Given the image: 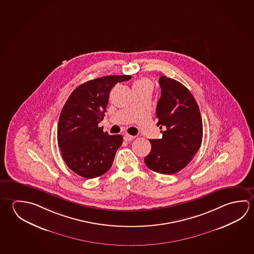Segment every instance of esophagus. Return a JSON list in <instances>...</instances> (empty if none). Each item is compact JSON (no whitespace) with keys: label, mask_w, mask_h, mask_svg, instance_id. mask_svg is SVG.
Listing matches in <instances>:
<instances>
[{"label":"esophagus","mask_w":254,"mask_h":254,"mask_svg":"<svg viewBox=\"0 0 254 254\" xmlns=\"http://www.w3.org/2000/svg\"><path fill=\"white\" fill-rule=\"evenodd\" d=\"M133 138H134V136H133V135H130L128 133H126L125 135H124V140H125L126 142L132 141Z\"/></svg>","instance_id":"obj_1"}]
</instances>
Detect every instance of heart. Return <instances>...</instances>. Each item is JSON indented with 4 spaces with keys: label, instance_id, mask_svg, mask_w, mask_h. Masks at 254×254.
<instances>
[{
    "label": "heart",
    "instance_id": "heart-1",
    "mask_svg": "<svg viewBox=\"0 0 254 254\" xmlns=\"http://www.w3.org/2000/svg\"><path fill=\"white\" fill-rule=\"evenodd\" d=\"M140 86H151V82L148 80V79H145V78H142V79L134 82V84L133 85V88L140 87Z\"/></svg>",
    "mask_w": 254,
    "mask_h": 254
}]
</instances>
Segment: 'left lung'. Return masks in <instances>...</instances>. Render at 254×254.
Listing matches in <instances>:
<instances>
[{
	"instance_id": "left-lung-1",
	"label": "left lung",
	"mask_w": 254,
	"mask_h": 254,
	"mask_svg": "<svg viewBox=\"0 0 254 254\" xmlns=\"http://www.w3.org/2000/svg\"><path fill=\"white\" fill-rule=\"evenodd\" d=\"M161 95L157 104V126L162 138L151 139L145 165L157 173L172 175L187 167L200 149L202 121L195 99L185 85L160 76Z\"/></svg>"
}]
</instances>
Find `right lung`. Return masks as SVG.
Listing matches in <instances>:
<instances>
[{"label": "right lung", "mask_w": 254, "mask_h": 254, "mask_svg": "<svg viewBox=\"0 0 254 254\" xmlns=\"http://www.w3.org/2000/svg\"><path fill=\"white\" fill-rule=\"evenodd\" d=\"M132 76H106L77 86L64 104L58 124V145L67 167L83 178H94L112 167L123 142L98 127L105 116L109 95L117 83Z\"/></svg>", "instance_id": "1"}]
</instances>
